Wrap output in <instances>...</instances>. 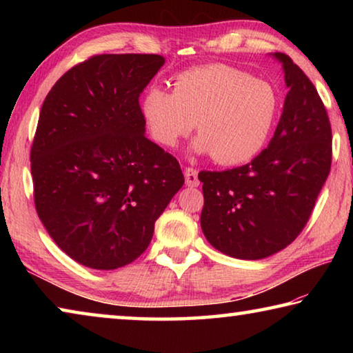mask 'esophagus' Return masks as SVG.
Wrapping results in <instances>:
<instances>
[{"instance_id": "1", "label": "esophagus", "mask_w": 353, "mask_h": 353, "mask_svg": "<svg viewBox=\"0 0 353 353\" xmlns=\"http://www.w3.org/2000/svg\"><path fill=\"white\" fill-rule=\"evenodd\" d=\"M185 183H187L188 187H198L199 185L198 171H196L194 168L185 170Z\"/></svg>"}]
</instances>
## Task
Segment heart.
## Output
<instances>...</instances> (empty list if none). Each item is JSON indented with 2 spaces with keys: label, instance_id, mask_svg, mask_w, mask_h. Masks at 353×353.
<instances>
[{
  "label": "heart",
  "instance_id": "heart-1",
  "mask_svg": "<svg viewBox=\"0 0 353 353\" xmlns=\"http://www.w3.org/2000/svg\"><path fill=\"white\" fill-rule=\"evenodd\" d=\"M172 93L151 87L141 101V115L152 139L172 148L194 126L198 152H212L221 165L252 160L276 128L280 97L271 82L224 63L183 71Z\"/></svg>",
  "mask_w": 353,
  "mask_h": 353
}]
</instances>
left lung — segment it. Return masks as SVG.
Masks as SVG:
<instances>
[{"label": "left lung", "mask_w": 353, "mask_h": 353, "mask_svg": "<svg viewBox=\"0 0 353 353\" xmlns=\"http://www.w3.org/2000/svg\"><path fill=\"white\" fill-rule=\"evenodd\" d=\"M288 87L266 149L248 165L201 171V227L214 249L261 260L285 249L305 227L332 165V128L312 81L291 59L274 52Z\"/></svg>", "instance_id": "8db88e82"}]
</instances>
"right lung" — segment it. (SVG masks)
<instances>
[{
	"label": "right lung",
	"instance_id": "right-lung-1",
	"mask_svg": "<svg viewBox=\"0 0 353 353\" xmlns=\"http://www.w3.org/2000/svg\"><path fill=\"white\" fill-rule=\"evenodd\" d=\"M159 54H101L68 70L41 105L31 148L34 202L48 234L92 270L126 266L185 182L146 139L140 93Z\"/></svg>",
	"mask_w": 353,
	"mask_h": 353
}]
</instances>
